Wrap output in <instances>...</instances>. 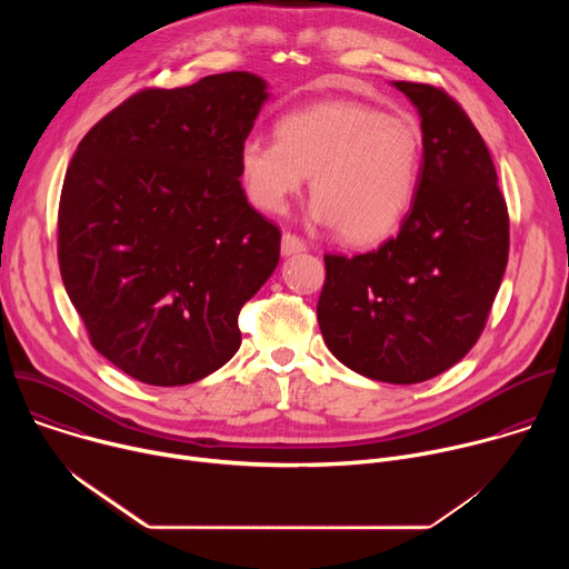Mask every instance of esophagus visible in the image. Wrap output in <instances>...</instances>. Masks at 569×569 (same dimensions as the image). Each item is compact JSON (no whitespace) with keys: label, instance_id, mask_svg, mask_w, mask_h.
Wrapping results in <instances>:
<instances>
[{"label":"esophagus","instance_id":"1","mask_svg":"<svg viewBox=\"0 0 569 569\" xmlns=\"http://www.w3.org/2000/svg\"><path fill=\"white\" fill-rule=\"evenodd\" d=\"M303 250H306V240H303V238H299L297 233H290V231L283 233V238H281V252H283L286 257L299 254V252H303Z\"/></svg>","mask_w":569,"mask_h":569}]
</instances>
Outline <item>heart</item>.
<instances>
[{
	"mask_svg": "<svg viewBox=\"0 0 569 569\" xmlns=\"http://www.w3.org/2000/svg\"><path fill=\"white\" fill-rule=\"evenodd\" d=\"M274 132L238 150L242 189L261 211L281 213L310 178L315 220L353 246L389 238L408 216L423 157L412 121L338 99L288 112Z\"/></svg>",
	"mask_w": 569,
	"mask_h": 569,
	"instance_id": "heart-1",
	"label": "heart"
}]
</instances>
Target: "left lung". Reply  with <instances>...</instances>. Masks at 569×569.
<instances>
[{"label":"left lung","instance_id":"1","mask_svg":"<svg viewBox=\"0 0 569 569\" xmlns=\"http://www.w3.org/2000/svg\"><path fill=\"white\" fill-rule=\"evenodd\" d=\"M423 130L412 209L367 254H323V342L349 369L415 385L479 340L509 261V211L481 134L441 88L396 80Z\"/></svg>","mask_w":569,"mask_h":569}]
</instances>
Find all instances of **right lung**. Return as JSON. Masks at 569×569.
Here are the masks:
<instances>
[{
  "label": "right lung",
  "mask_w": 569,
  "mask_h": 569,
  "mask_svg": "<svg viewBox=\"0 0 569 569\" xmlns=\"http://www.w3.org/2000/svg\"><path fill=\"white\" fill-rule=\"evenodd\" d=\"M266 99L248 71L146 88L69 161L60 277L92 347L139 382L176 387L220 369L240 347V308L279 263L281 231L238 176Z\"/></svg>",
  "instance_id": "right-lung-1"
}]
</instances>
